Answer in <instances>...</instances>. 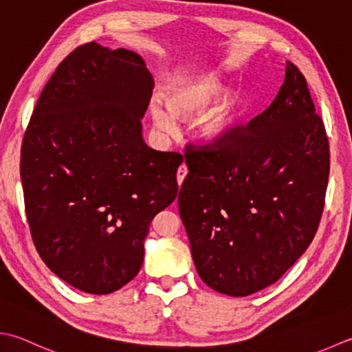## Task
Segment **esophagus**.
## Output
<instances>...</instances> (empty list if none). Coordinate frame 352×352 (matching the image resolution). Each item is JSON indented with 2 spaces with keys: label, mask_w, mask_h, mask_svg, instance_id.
Here are the masks:
<instances>
[{
  "label": "esophagus",
  "mask_w": 352,
  "mask_h": 352,
  "mask_svg": "<svg viewBox=\"0 0 352 352\" xmlns=\"http://www.w3.org/2000/svg\"><path fill=\"white\" fill-rule=\"evenodd\" d=\"M186 175H188V166H186V164L183 163V164H180V168H178V170H177V182H178V184H182L184 182Z\"/></svg>",
  "instance_id": "esophagus-1"
}]
</instances>
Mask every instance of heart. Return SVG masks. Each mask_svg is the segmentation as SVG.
<instances>
[{"instance_id":"obj_1","label":"heart","mask_w":352,"mask_h":352,"mask_svg":"<svg viewBox=\"0 0 352 352\" xmlns=\"http://www.w3.org/2000/svg\"><path fill=\"white\" fill-rule=\"evenodd\" d=\"M226 88V79L218 73L172 79L166 87L168 107L160 98H154L149 108L151 117L158 129L170 133L175 126L174 117L189 119L213 102L197 120V133L209 143L226 142L233 134L244 111L243 94L239 91L224 93Z\"/></svg>"}]
</instances>
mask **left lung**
Instances as JSON below:
<instances>
[{"label":"left lung","mask_w":352,"mask_h":352,"mask_svg":"<svg viewBox=\"0 0 352 352\" xmlns=\"http://www.w3.org/2000/svg\"><path fill=\"white\" fill-rule=\"evenodd\" d=\"M184 160L178 208L199 278L235 298L274 284L311 244L325 206L329 144L305 76L287 60L263 114L226 142L188 144Z\"/></svg>","instance_id":"obj_1"}]
</instances>
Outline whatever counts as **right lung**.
Listing matches in <instances>:
<instances>
[{
	"instance_id": "add662e5",
	"label": "right lung",
	"mask_w": 352,
	"mask_h": 352,
	"mask_svg": "<svg viewBox=\"0 0 352 352\" xmlns=\"http://www.w3.org/2000/svg\"><path fill=\"white\" fill-rule=\"evenodd\" d=\"M153 88L139 54L88 43L48 79L24 134L19 172L33 244L80 292L108 294L134 279L151 221L177 198L183 155L142 137Z\"/></svg>"
}]
</instances>
